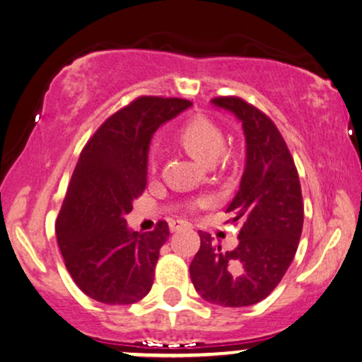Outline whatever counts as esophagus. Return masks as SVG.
I'll list each match as a JSON object with an SVG mask.
<instances>
[{
  "mask_svg": "<svg viewBox=\"0 0 362 362\" xmlns=\"http://www.w3.org/2000/svg\"><path fill=\"white\" fill-rule=\"evenodd\" d=\"M168 226H170V230L172 232H177L178 228H187L190 227V223L187 221H170L168 222Z\"/></svg>",
  "mask_w": 362,
  "mask_h": 362,
  "instance_id": "obj_1",
  "label": "esophagus"
}]
</instances>
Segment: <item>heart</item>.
<instances>
[{"instance_id": "1", "label": "heart", "mask_w": 362, "mask_h": 362, "mask_svg": "<svg viewBox=\"0 0 362 362\" xmlns=\"http://www.w3.org/2000/svg\"><path fill=\"white\" fill-rule=\"evenodd\" d=\"M178 140L187 152L194 155L205 165H214L226 150V135L212 120L204 117H195L178 130ZM150 172L157 170V157L150 155ZM207 199H199L195 205H205Z\"/></svg>"}]
</instances>
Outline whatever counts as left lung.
Here are the masks:
<instances>
[{
    "mask_svg": "<svg viewBox=\"0 0 362 362\" xmlns=\"http://www.w3.org/2000/svg\"><path fill=\"white\" fill-rule=\"evenodd\" d=\"M242 122L247 158L239 192L227 207L240 222L239 245L222 250L207 232L190 264L195 291L212 304L244 308L276 289L292 260L304 223V202L294 158L274 122L239 97H217Z\"/></svg>",
    "mask_w": 362,
    "mask_h": 362,
    "instance_id": "8db88e82",
    "label": "left lung"
}]
</instances>
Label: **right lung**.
Masks as SVG:
<instances>
[{"instance_id": "add662e5", "label": "right lung", "mask_w": 362, "mask_h": 362, "mask_svg": "<svg viewBox=\"0 0 362 362\" xmlns=\"http://www.w3.org/2000/svg\"><path fill=\"white\" fill-rule=\"evenodd\" d=\"M190 105L184 98H135L108 117L81 150L54 232L71 279L98 303L134 304L152 289L168 223L134 232L125 215L147 187L152 135Z\"/></svg>"}]
</instances>
